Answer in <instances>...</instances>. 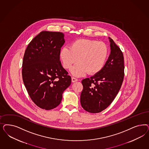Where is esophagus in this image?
Listing matches in <instances>:
<instances>
[{
	"label": "esophagus",
	"instance_id": "1",
	"mask_svg": "<svg viewBox=\"0 0 149 149\" xmlns=\"http://www.w3.org/2000/svg\"><path fill=\"white\" fill-rule=\"evenodd\" d=\"M77 81H78V79H77V78H75V77H72V82H77Z\"/></svg>",
	"mask_w": 149,
	"mask_h": 149
}]
</instances>
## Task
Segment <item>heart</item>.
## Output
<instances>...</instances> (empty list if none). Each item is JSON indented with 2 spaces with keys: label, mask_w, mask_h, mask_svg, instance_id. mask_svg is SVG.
<instances>
[{
  "label": "heart",
  "mask_w": 149,
  "mask_h": 149,
  "mask_svg": "<svg viewBox=\"0 0 149 149\" xmlns=\"http://www.w3.org/2000/svg\"><path fill=\"white\" fill-rule=\"evenodd\" d=\"M109 55L106 44L95 40L80 39L65 47L60 52L63 66L70 69L73 65L79 62L72 68L71 72L76 76H81L87 72L95 74L104 67Z\"/></svg>",
  "instance_id": "obj_1"
}]
</instances>
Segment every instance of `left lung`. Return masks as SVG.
I'll return each mask as SVG.
<instances>
[{
  "mask_svg": "<svg viewBox=\"0 0 149 149\" xmlns=\"http://www.w3.org/2000/svg\"><path fill=\"white\" fill-rule=\"evenodd\" d=\"M109 39L110 55L104 67L94 76L82 81L81 104L85 110L93 113L100 112L110 105L123 81V54L113 39Z\"/></svg>",
  "mask_w": 149,
  "mask_h": 149,
  "instance_id": "8db88e82",
  "label": "left lung"
}]
</instances>
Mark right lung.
Returning <instances> with one entry per match:
<instances>
[{
    "instance_id": "1",
    "label": "right lung",
    "mask_w": 149,
    "mask_h": 149,
    "mask_svg": "<svg viewBox=\"0 0 149 149\" xmlns=\"http://www.w3.org/2000/svg\"><path fill=\"white\" fill-rule=\"evenodd\" d=\"M63 34L42 31L29 43L24 52L22 79L31 100L39 107L52 110L61 102L71 77L60 60Z\"/></svg>"
}]
</instances>
